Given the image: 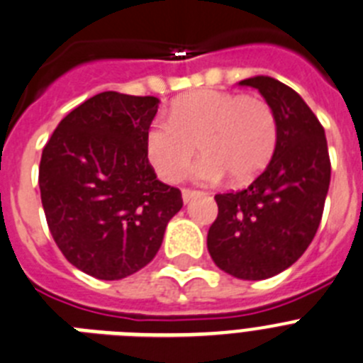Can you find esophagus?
<instances>
[{
  "mask_svg": "<svg viewBox=\"0 0 363 363\" xmlns=\"http://www.w3.org/2000/svg\"><path fill=\"white\" fill-rule=\"evenodd\" d=\"M182 196H184V201L187 203V201H191L192 198L196 196H201L200 191H194V189H182Z\"/></svg>",
  "mask_w": 363,
  "mask_h": 363,
  "instance_id": "34e87169",
  "label": "esophagus"
}]
</instances>
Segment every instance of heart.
Segmentation results:
<instances>
[{"label": "heart", "instance_id": "b5f03b06", "mask_svg": "<svg viewBox=\"0 0 363 363\" xmlns=\"http://www.w3.org/2000/svg\"><path fill=\"white\" fill-rule=\"evenodd\" d=\"M277 142V112L264 98L201 89L174 101L169 120L150 121L145 154L160 178L174 184L185 176L200 143L203 158L192 171L198 182L216 184L225 174L247 182L264 171Z\"/></svg>", "mask_w": 363, "mask_h": 363}]
</instances>
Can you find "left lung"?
Masks as SVG:
<instances>
[{"label": "left lung", "mask_w": 363, "mask_h": 363, "mask_svg": "<svg viewBox=\"0 0 363 363\" xmlns=\"http://www.w3.org/2000/svg\"><path fill=\"white\" fill-rule=\"evenodd\" d=\"M240 85L258 89L274 108L278 142L251 185L214 196L218 216L207 249L221 271L242 280H265L291 267L313 242L331 182V160L322 123L298 92L269 76Z\"/></svg>", "instance_id": "1"}]
</instances>
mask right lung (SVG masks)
<instances>
[{
  "label": "right lung",
  "instance_id": "right-lung-1",
  "mask_svg": "<svg viewBox=\"0 0 363 363\" xmlns=\"http://www.w3.org/2000/svg\"><path fill=\"white\" fill-rule=\"evenodd\" d=\"M156 112L154 96L99 92L70 111L43 147L38 182L50 234L74 267L99 280L145 267L184 205L145 154Z\"/></svg>",
  "mask_w": 363,
  "mask_h": 363
}]
</instances>
